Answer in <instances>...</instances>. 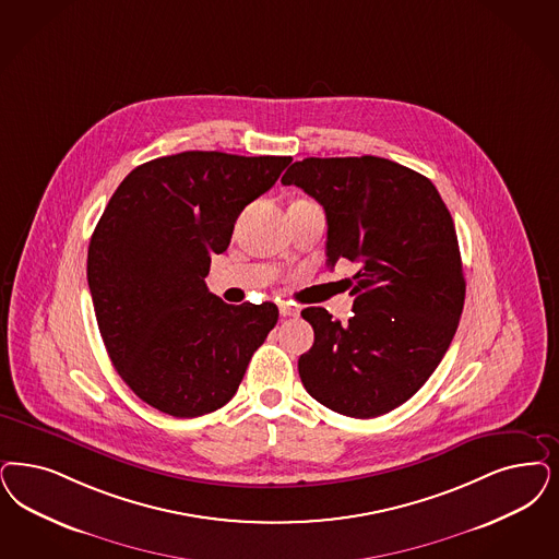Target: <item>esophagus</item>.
I'll return each instance as SVG.
<instances>
[{
  "label": "esophagus",
  "instance_id": "obj_1",
  "mask_svg": "<svg viewBox=\"0 0 559 559\" xmlns=\"http://www.w3.org/2000/svg\"><path fill=\"white\" fill-rule=\"evenodd\" d=\"M278 311H281V316H283V318H293V316H297V313H299V309L293 308L289 304H281V306H278Z\"/></svg>",
  "mask_w": 559,
  "mask_h": 559
}]
</instances>
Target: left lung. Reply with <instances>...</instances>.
Segmentation results:
<instances>
[{
    "instance_id": "obj_1",
    "label": "left lung",
    "mask_w": 559,
    "mask_h": 559,
    "mask_svg": "<svg viewBox=\"0 0 559 559\" xmlns=\"http://www.w3.org/2000/svg\"><path fill=\"white\" fill-rule=\"evenodd\" d=\"M281 181L324 206L328 266L359 264L347 324L324 308L301 311L313 328L301 382L334 413H390L427 382L459 328L466 283L454 221L427 177L380 156H309Z\"/></svg>"
}]
</instances>
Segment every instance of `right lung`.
<instances>
[{"instance_id":"add662e5","label":"right lung","mask_w":559,"mask_h":559,"mask_svg":"<svg viewBox=\"0 0 559 559\" xmlns=\"http://www.w3.org/2000/svg\"><path fill=\"white\" fill-rule=\"evenodd\" d=\"M290 160L188 151L135 167L111 195L88 287L111 364L146 405L181 419L227 405L276 326L274 304L229 306L204 278L237 216Z\"/></svg>"}]
</instances>
